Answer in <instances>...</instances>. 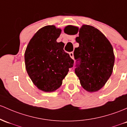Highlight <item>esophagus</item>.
I'll return each mask as SVG.
<instances>
[{
	"instance_id": "1",
	"label": "esophagus",
	"mask_w": 127,
	"mask_h": 127,
	"mask_svg": "<svg viewBox=\"0 0 127 127\" xmlns=\"http://www.w3.org/2000/svg\"><path fill=\"white\" fill-rule=\"evenodd\" d=\"M69 55H70V57L72 58V59H73V58H74V57H73V52H70V53H69Z\"/></svg>"
}]
</instances>
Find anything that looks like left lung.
<instances>
[{
	"instance_id": "obj_1",
	"label": "left lung",
	"mask_w": 127,
	"mask_h": 127,
	"mask_svg": "<svg viewBox=\"0 0 127 127\" xmlns=\"http://www.w3.org/2000/svg\"><path fill=\"white\" fill-rule=\"evenodd\" d=\"M70 28H75L73 34L78 33V28L73 26H66L64 32L72 34ZM76 41L79 47L74 51L75 73L85 90L89 92L98 91L112 73L115 63L112 46L100 31L86 25L79 29Z\"/></svg>"
}]
</instances>
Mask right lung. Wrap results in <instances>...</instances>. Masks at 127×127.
I'll return each instance as SVG.
<instances>
[{"label":"right lung","mask_w":127,"mask_h":127,"mask_svg":"<svg viewBox=\"0 0 127 127\" xmlns=\"http://www.w3.org/2000/svg\"><path fill=\"white\" fill-rule=\"evenodd\" d=\"M61 30L54 25L39 30L31 39L25 53L27 73L37 88L52 92L61 86L74 61L57 39Z\"/></svg>","instance_id":"add662e5"}]
</instances>
